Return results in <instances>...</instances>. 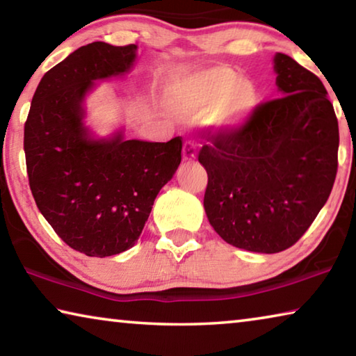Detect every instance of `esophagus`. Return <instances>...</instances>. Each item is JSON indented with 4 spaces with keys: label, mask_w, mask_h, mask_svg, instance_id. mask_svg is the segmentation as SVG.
Listing matches in <instances>:
<instances>
[{
    "label": "esophagus",
    "mask_w": 356,
    "mask_h": 356,
    "mask_svg": "<svg viewBox=\"0 0 356 356\" xmlns=\"http://www.w3.org/2000/svg\"><path fill=\"white\" fill-rule=\"evenodd\" d=\"M182 156H184L185 161H193V160H195V156H196V146H195V143L185 141L184 149H182Z\"/></svg>",
    "instance_id": "esophagus-1"
}]
</instances>
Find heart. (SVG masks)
Returning a JSON list of instances; mask_svg holds the SVG:
<instances>
[{
	"mask_svg": "<svg viewBox=\"0 0 356 356\" xmlns=\"http://www.w3.org/2000/svg\"><path fill=\"white\" fill-rule=\"evenodd\" d=\"M165 100L179 116L206 113L210 130L227 134L243 125L254 113L259 92L236 70L216 65L172 78L165 88Z\"/></svg>",
	"mask_w": 356,
	"mask_h": 356,
	"instance_id": "heart-1",
	"label": "heart"
}]
</instances>
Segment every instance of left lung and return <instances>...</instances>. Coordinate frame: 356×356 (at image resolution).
<instances>
[{"instance_id":"left-lung-1","label":"left lung","mask_w":356,"mask_h":356,"mask_svg":"<svg viewBox=\"0 0 356 356\" xmlns=\"http://www.w3.org/2000/svg\"><path fill=\"white\" fill-rule=\"evenodd\" d=\"M282 95L257 105L227 134L204 135V209L216 234L246 251H284L308 231L337 172L339 127L327 89L312 72L276 53Z\"/></svg>"}]
</instances>
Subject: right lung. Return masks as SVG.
<instances>
[{
    "label": "right lung",
    "instance_id": "add662e5",
    "mask_svg": "<svg viewBox=\"0 0 356 356\" xmlns=\"http://www.w3.org/2000/svg\"><path fill=\"white\" fill-rule=\"evenodd\" d=\"M136 45L92 42L42 76L25 122L29 188L40 213L70 248L91 257L119 254L141 236L161 186L182 160V140L94 138L83 102L94 81L134 67Z\"/></svg>",
    "mask_w": 356,
    "mask_h": 356
}]
</instances>
